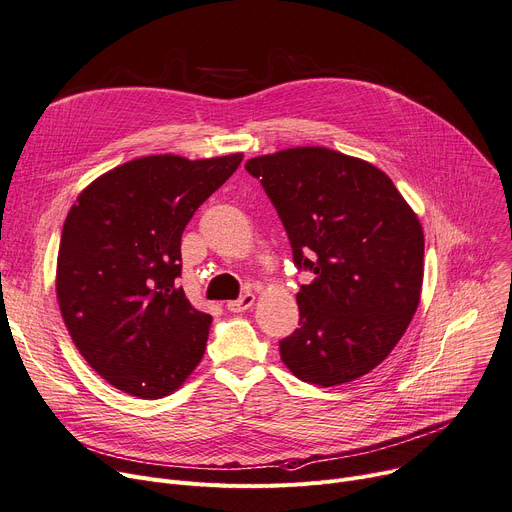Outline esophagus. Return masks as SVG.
I'll list each match as a JSON object with an SVG mask.
<instances>
[{"instance_id": "1", "label": "esophagus", "mask_w": 512, "mask_h": 512, "mask_svg": "<svg viewBox=\"0 0 512 512\" xmlns=\"http://www.w3.org/2000/svg\"><path fill=\"white\" fill-rule=\"evenodd\" d=\"M253 305H255V294L247 292V294H242L238 301H230L226 307L232 313H242V311H249Z\"/></svg>"}]
</instances>
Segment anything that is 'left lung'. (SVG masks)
I'll return each instance as SVG.
<instances>
[{
    "label": "left lung",
    "mask_w": 512,
    "mask_h": 512,
    "mask_svg": "<svg viewBox=\"0 0 512 512\" xmlns=\"http://www.w3.org/2000/svg\"><path fill=\"white\" fill-rule=\"evenodd\" d=\"M286 228L292 257L313 272L297 303L301 328L280 342L284 365L317 386L378 367L421 301L423 228L386 172L328 147L251 157Z\"/></svg>",
    "instance_id": "1"
}]
</instances>
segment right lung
<instances>
[{
	"mask_svg": "<svg viewBox=\"0 0 512 512\" xmlns=\"http://www.w3.org/2000/svg\"><path fill=\"white\" fill-rule=\"evenodd\" d=\"M240 161L242 153L137 157L95 178L70 207L56 297L78 353L107 384L164 398L203 359L211 315L176 284L180 238Z\"/></svg>",
	"mask_w": 512,
	"mask_h": 512,
	"instance_id": "add662e5",
	"label": "right lung"
}]
</instances>
